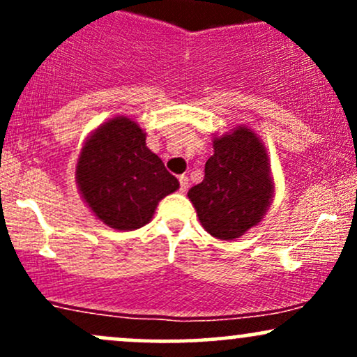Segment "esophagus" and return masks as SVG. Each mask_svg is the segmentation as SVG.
<instances>
[{
  "instance_id": "34e87169",
  "label": "esophagus",
  "mask_w": 357,
  "mask_h": 357,
  "mask_svg": "<svg viewBox=\"0 0 357 357\" xmlns=\"http://www.w3.org/2000/svg\"><path fill=\"white\" fill-rule=\"evenodd\" d=\"M179 190H181V192H184L188 190V186H190V181H188V176H179Z\"/></svg>"
}]
</instances>
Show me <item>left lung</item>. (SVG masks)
I'll list each match as a JSON object with an SVG mask.
<instances>
[{
    "label": "left lung",
    "mask_w": 357,
    "mask_h": 357,
    "mask_svg": "<svg viewBox=\"0 0 357 357\" xmlns=\"http://www.w3.org/2000/svg\"><path fill=\"white\" fill-rule=\"evenodd\" d=\"M213 149L204 179L188 191V198L211 236L235 240L260 223L273 199L268 154L247 126L213 137Z\"/></svg>",
    "instance_id": "obj_1"
}]
</instances>
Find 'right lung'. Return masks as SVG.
I'll use <instances>...</instances> for the list:
<instances>
[{"instance_id":"1","label":"right lung","mask_w":357,"mask_h":357,"mask_svg":"<svg viewBox=\"0 0 357 357\" xmlns=\"http://www.w3.org/2000/svg\"><path fill=\"white\" fill-rule=\"evenodd\" d=\"M75 181L89 210L114 230L144 227L159 202L179 188L165 162L146 146V132L132 119L100 124L82 146Z\"/></svg>"}]
</instances>
